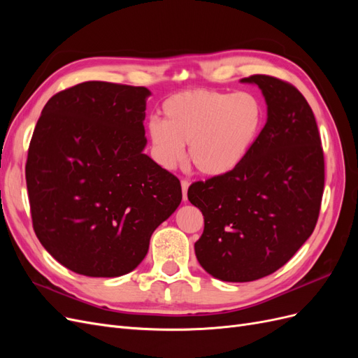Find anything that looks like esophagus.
<instances>
[{"label":"esophagus","mask_w":358,"mask_h":358,"mask_svg":"<svg viewBox=\"0 0 358 358\" xmlns=\"http://www.w3.org/2000/svg\"><path fill=\"white\" fill-rule=\"evenodd\" d=\"M180 187H182V192H183V201H187V192H188L189 182L188 180H182L180 182Z\"/></svg>","instance_id":"esophagus-1"}]
</instances>
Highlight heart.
<instances>
[{"mask_svg": "<svg viewBox=\"0 0 358 358\" xmlns=\"http://www.w3.org/2000/svg\"><path fill=\"white\" fill-rule=\"evenodd\" d=\"M164 119L150 117L148 136L155 159L175 169L185 154L201 176L224 178L239 169L257 145L266 121L252 92L187 90L162 103Z\"/></svg>", "mask_w": 358, "mask_h": 358, "instance_id": "1", "label": "heart"}]
</instances>
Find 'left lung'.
Here are the masks:
<instances>
[{"label": "left lung", "mask_w": 358, "mask_h": 358, "mask_svg": "<svg viewBox=\"0 0 358 358\" xmlns=\"http://www.w3.org/2000/svg\"><path fill=\"white\" fill-rule=\"evenodd\" d=\"M241 82L257 85L267 104L258 142L230 175L188 189L204 216L197 259L225 282H249L282 267L315 229L324 189L321 138L305 96L272 76Z\"/></svg>", "instance_id": "1"}]
</instances>
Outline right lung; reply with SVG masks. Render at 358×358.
Here are the masks:
<instances>
[{"instance_id":"obj_1","label":"right lung","mask_w":358,"mask_h":358,"mask_svg":"<svg viewBox=\"0 0 358 358\" xmlns=\"http://www.w3.org/2000/svg\"><path fill=\"white\" fill-rule=\"evenodd\" d=\"M149 95L143 86L92 80L43 107L25 167L32 225L76 273H129L180 204L179 179L143 154Z\"/></svg>"}]
</instances>
